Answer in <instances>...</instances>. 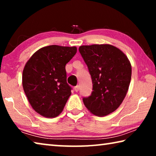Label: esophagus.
<instances>
[{"label":"esophagus","mask_w":156,"mask_h":156,"mask_svg":"<svg viewBox=\"0 0 156 156\" xmlns=\"http://www.w3.org/2000/svg\"><path fill=\"white\" fill-rule=\"evenodd\" d=\"M79 89H80V87H79L78 85L74 87V90H75L76 92L79 91Z\"/></svg>","instance_id":"1"}]
</instances>
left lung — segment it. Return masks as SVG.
<instances>
[{"instance_id":"left-lung-1","label":"left lung","mask_w":156,"mask_h":156,"mask_svg":"<svg viewBox=\"0 0 156 156\" xmlns=\"http://www.w3.org/2000/svg\"><path fill=\"white\" fill-rule=\"evenodd\" d=\"M90 73L93 89L83 98L93 114L107 115L122 103L131 78V63L122 51L110 44H92L79 47Z\"/></svg>"}]
</instances>
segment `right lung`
<instances>
[{"mask_svg": "<svg viewBox=\"0 0 156 156\" xmlns=\"http://www.w3.org/2000/svg\"><path fill=\"white\" fill-rule=\"evenodd\" d=\"M76 47L49 45L33 54L23 72V87L33 109L47 118L62 112L72 88L67 83L65 65Z\"/></svg>", "mask_w": 156, "mask_h": 156, "instance_id": "right-lung-1", "label": "right lung"}]
</instances>
